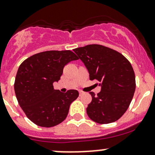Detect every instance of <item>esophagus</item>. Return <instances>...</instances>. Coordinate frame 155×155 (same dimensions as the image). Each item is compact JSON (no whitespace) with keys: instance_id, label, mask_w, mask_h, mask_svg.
I'll return each mask as SVG.
<instances>
[{"instance_id":"obj_1","label":"esophagus","mask_w":155,"mask_h":155,"mask_svg":"<svg viewBox=\"0 0 155 155\" xmlns=\"http://www.w3.org/2000/svg\"><path fill=\"white\" fill-rule=\"evenodd\" d=\"M83 94V91H79V96H81V95Z\"/></svg>"}]
</instances>
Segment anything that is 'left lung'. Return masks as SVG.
I'll use <instances>...</instances> for the list:
<instances>
[{
  "label": "left lung",
  "instance_id": "8db88e82",
  "mask_svg": "<svg viewBox=\"0 0 155 155\" xmlns=\"http://www.w3.org/2000/svg\"><path fill=\"white\" fill-rule=\"evenodd\" d=\"M84 63L90 80L97 79L101 91L95 95L86 111L89 118L99 124L119 119L129 107L136 89L135 73L129 61L110 48L97 44L73 49Z\"/></svg>",
  "mask_w": 155,
  "mask_h": 155
}]
</instances>
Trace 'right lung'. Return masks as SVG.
Wrapping results in <instances>:
<instances>
[{
	"instance_id": "right-lung-1",
	"label": "right lung",
	"mask_w": 155,
	"mask_h": 155,
	"mask_svg": "<svg viewBox=\"0 0 155 155\" xmlns=\"http://www.w3.org/2000/svg\"><path fill=\"white\" fill-rule=\"evenodd\" d=\"M79 58L70 50L46 51L31 56L21 64L14 84L18 104L37 125L51 127L68 116L70 104L79 97L76 90H54L65 65Z\"/></svg>"
}]
</instances>
